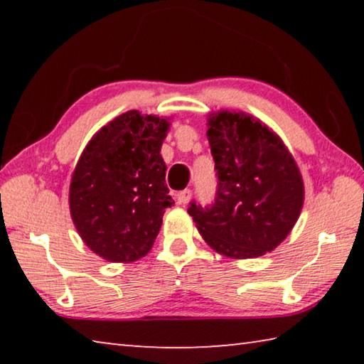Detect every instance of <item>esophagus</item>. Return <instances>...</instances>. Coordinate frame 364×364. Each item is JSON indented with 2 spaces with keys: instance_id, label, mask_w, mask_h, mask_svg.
Returning <instances> with one entry per match:
<instances>
[{
  "instance_id": "1",
  "label": "esophagus",
  "mask_w": 364,
  "mask_h": 364,
  "mask_svg": "<svg viewBox=\"0 0 364 364\" xmlns=\"http://www.w3.org/2000/svg\"><path fill=\"white\" fill-rule=\"evenodd\" d=\"M175 199H176L178 204H181V205L188 204L189 199H191V189H183V191H180V193H176Z\"/></svg>"
}]
</instances>
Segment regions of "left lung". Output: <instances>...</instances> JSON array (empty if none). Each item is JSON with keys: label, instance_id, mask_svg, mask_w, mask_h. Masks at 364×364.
Here are the masks:
<instances>
[{"label": "left lung", "instance_id": "left-lung-1", "mask_svg": "<svg viewBox=\"0 0 364 364\" xmlns=\"http://www.w3.org/2000/svg\"><path fill=\"white\" fill-rule=\"evenodd\" d=\"M207 127L218 189L210 207L191 202L188 213L218 254L262 257L284 241L300 217V170L282 139L255 117L218 110Z\"/></svg>", "mask_w": 364, "mask_h": 364}]
</instances>
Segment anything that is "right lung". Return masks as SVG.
<instances>
[{"mask_svg": "<svg viewBox=\"0 0 364 364\" xmlns=\"http://www.w3.org/2000/svg\"><path fill=\"white\" fill-rule=\"evenodd\" d=\"M170 122L139 110L115 117L97 132L73 170L69 205L83 242L114 263L152 249L165 208L175 204L165 184L160 147Z\"/></svg>", "mask_w": 364, "mask_h": 364, "instance_id": "1", "label": "right lung"}]
</instances>
